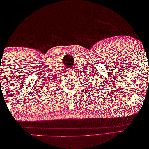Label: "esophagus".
Returning a JSON list of instances; mask_svg holds the SVG:
<instances>
[{"label": "esophagus", "mask_w": 149, "mask_h": 149, "mask_svg": "<svg viewBox=\"0 0 149 149\" xmlns=\"http://www.w3.org/2000/svg\"><path fill=\"white\" fill-rule=\"evenodd\" d=\"M69 71H70V72H74V68H69Z\"/></svg>", "instance_id": "34e87169"}]
</instances>
